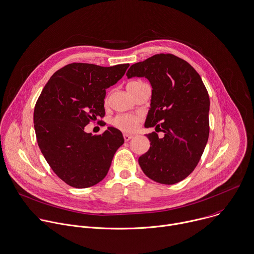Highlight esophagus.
<instances>
[{"label": "esophagus", "instance_id": "1", "mask_svg": "<svg viewBox=\"0 0 254 254\" xmlns=\"http://www.w3.org/2000/svg\"><path fill=\"white\" fill-rule=\"evenodd\" d=\"M133 137V135H131V134H128V133H124V138H125V140L126 141H128L129 139H131Z\"/></svg>", "mask_w": 254, "mask_h": 254}]
</instances>
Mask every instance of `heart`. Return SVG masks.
<instances>
[{
  "label": "heart",
  "mask_w": 254,
  "mask_h": 254,
  "mask_svg": "<svg viewBox=\"0 0 254 254\" xmlns=\"http://www.w3.org/2000/svg\"><path fill=\"white\" fill-rule=\"evenodd\" d=\"M141 81H131L129 82L127 86H130V84H135ZM141 121V118L139 116H133V115H122V116H118L113 120V125L120 128L121 130L127 131V132H130V131H134L139 123Z\"/></svg>",
  "instance_id": "1"
}]
</instances>
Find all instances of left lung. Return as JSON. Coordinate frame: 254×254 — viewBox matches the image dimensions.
<instances>
[{
	"label": "left lung",
	"mask_w": 254,
	"mask_h": 254,
	"mask_svg": "<svg viewBox=\"0 0 254 254\" xmlns=\"http://www.w3.org/2000/svg\"><path fill=\"white\" fill-rule=\"evenodd\" d=\"M146 77L151 84L150 108L145 127L161 130L145 134L149 149L138 163L150 180L175 185L189 177L197 165L209 135V97L197 71L172 54L154 55L133 64L127 72Z\"/></svg>",
	"instance_id": "obj_1"
}]
</instances>
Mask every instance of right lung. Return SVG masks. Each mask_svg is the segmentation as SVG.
<instances>
[{"label":"right lung","instance_id":"right-lung-1","mask_svg":"<svg viewBox=\"0 0 254 254\" xmlns=\"http://www.w3.org/2000/svg\"><path fill=\"white\" fill-rule=\"evenodd\" d=\"M128 66L68 64L51 76L37 101L34 124L39 147L54 173L72 188L86 189L103 181L125 142L115 127L93 135L84 127L105 116L106 90Z\"/></svg>","mask_w":254,"mask_h":254}]
</instances>
